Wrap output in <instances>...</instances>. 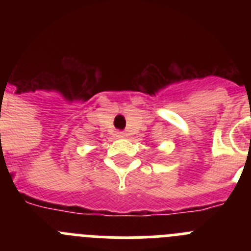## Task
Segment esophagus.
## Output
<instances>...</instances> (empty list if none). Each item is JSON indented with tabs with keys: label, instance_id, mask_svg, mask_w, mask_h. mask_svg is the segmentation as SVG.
Returning a JSON list of instances; mask_svg holds the SVG:
<instances>
[{
	"label": "esophagus",
	"instance_id": "1",
	"mask_svg": "<svg viewBox=\"0 0 251 251\" xmlns=\"http://www.w3.org/2000/svg\"><path fill=\"white\" fill-rule=\"evenodd\" d=\"M124 136H126V134H124L123 132H118V133H117V137H119V138H123Z\"/></svg>",
	"mask_w": 251,
	"mask_h": 251
}]
</instances>
